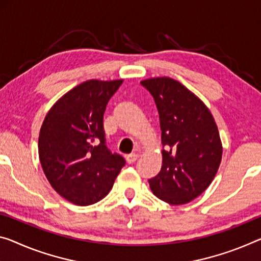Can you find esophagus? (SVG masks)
I'll list each match as a JSON object with an SVG mask.
<instances>
[{
	"mask_svg": "<svg viewBox=\"0 0 261 261\" xmlns=\"http://www.w3.org/2000/svg\"><path fill=\"white\" fill-rule=\"evenodd\" d=\"M138 159H139V154H136V153H132V154L126 156V160H127L128 163H133V162H135Z\"/></svg>",
	"mask_w": 261,
	"mask_h": 261,
	"instance_id": "esophagus-1",
	"label": "esophagus"
}]
</instances>
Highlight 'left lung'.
<instances>
[{"mask_svg":"<svg viewBox=\"0 0 261 261\" xmlns=\"http://www.w3.org/2000/svg\"><path fill=\"white\" fill-rule=\"evenodd\" d=\"M155 100L164 146L161 171L149 179L156 197L172 205L194 200L207 189L223 155L217 123L207 106L169 77L141 82Z\"/></svg>","mask_w":261,"mask_h":261,"instance_id":"1","label":"left lung"}]
</instances>
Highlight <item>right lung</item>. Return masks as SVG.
Here are the masks:
<instances>
[{
    "instance_id": "right-lung-1",
    "label": "right lung",
    "mask_w": 261,
    "mask_h": 261,
    "mask_svg": "<svg viewBox=\"0 0 261 261\" xmlns=\"http://www.w3.org/2000/svg\"><path fill=\"white\" fill-rule=\"evenodd\" d=\"M123 80L90 79L62 95L47 112L38 155L51 187L69 202L86 206L111 191L125 160L105 146L103 113Z\"/></svg>"
}]
</instances>
